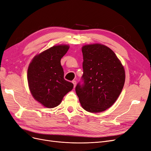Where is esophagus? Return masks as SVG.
I'll use <instances>...</instances> for the list:
<instances>
[{"instance_id": "obj_1", "label": "esophagus", "mask_w": 151, "mask_h": 151, "mask_svg": "<svg viewBox=\"0 0 151 151\" xmlns=\"http://www.w3.org/2000/svg\"><path fill=\"white\" fill-rule=\"evenodd\" d=\"M72 83H73V84H74V87L75 88V87H76V81H72Z\"/></svg>"}]
</instances>
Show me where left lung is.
<instances>
[{
    "instance_id": "left-lung-1",
    "label": "left lung",
    "mask_w": 151,
    "mask_h": 151,
    "mask_svg": "<svg viewBox=\"0 0 151 151\" xmlns=\"http://www.w3.org/2000/svg\"><path fill=\"white\" fill-rule=\"evenodd\" d=\"M82 52L83 75L76 87V94L87 111H103L112 106L122 92L124 68L115 53L104 45H85Z\"/></svg>"
}]
</instances>
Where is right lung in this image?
<instances>
[{
	"label": "right lung",
	"mask_w": 151,
	"mask_h": 151,
	"mask_svg": "<svg viewBox=\"0 0 151 151\" xmlns=\"http://www.w3.org/2000/svg\"><path fill=\"white\" fill-rule=\"evenodd\" d=\"M69 47L58 45L36 55L28 69V81L34 98L47 108H54L62 102L74 84L65 80L60 60Z\"/></svg>",
	"instance_id": "obj_1"
}]
</instances>
